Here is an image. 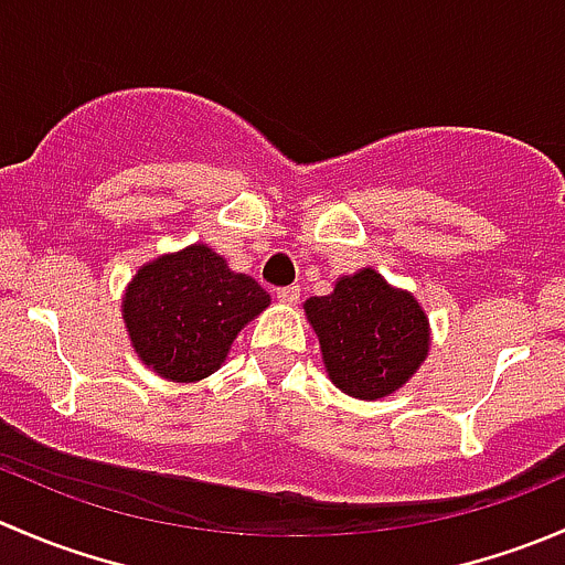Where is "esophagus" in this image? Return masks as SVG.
Here are the masks:
<instances>
[{
	"instance_id": "1",
	"label": "esophagus",
	"mask_w": 565,
	"mask_h": 565,
	"mask_svg": "<svg viewBox=\"0 0 565 565\" xmlns=\"http://www.w3.org/2000/svg\"><path fill=\"white\" fill-rule=\"evenodd\" d=\"M276 298L281 300V303H289V306L298 303V300H300V287H298V284H289V287H278L276 289Z\"/></svg>"
}]
</instances>
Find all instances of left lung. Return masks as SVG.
I'll use <instances>...</instances> for the list:
<instances>
[{
	"label": "left lung",
	"mask_w": 565,
	"mask_h": 565,
	"mask_svg": "<svg viewBox=\"0 0 565 565\" xmlns=\"http://www.w3.org/2000/svg\"><path fill=\"white\" fill-rule=\"evenodd\" d=\"M306 317L333 385L355 398L374 402L402 388L429 352V319L413 295L369 267L341 278L324 298L306 300Z\"/></svg>",
	"instance_id": "obj_1"
}]
</instances>
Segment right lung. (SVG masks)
<instances>
[{"instance_id":"1","label":"right lung","mask_w":565,"mask_h":565,"mask_svg":"<svg viewBox=\"0 0 565 565\" xmlns=\"http://www.w3.org/2000/svg\"><path fill=\"white\" fill-rule=\"evenodd\" d=\"M270 295L232 273L207 246L161 256L136 273L122 300L134 350L161 377L193 383L224 363L243 324L267 309Z\"/></svg>"}]
</instances>
